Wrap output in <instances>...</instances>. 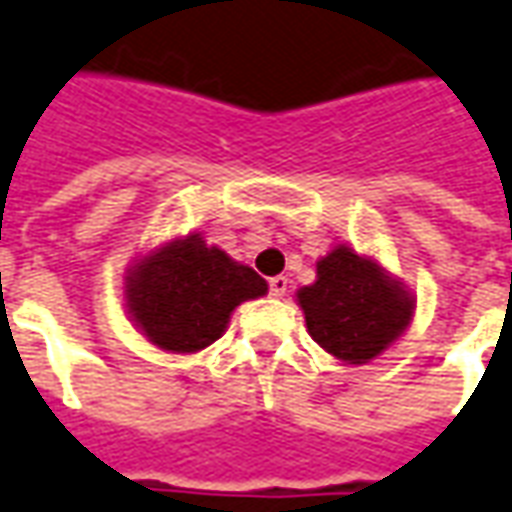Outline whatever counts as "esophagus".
<instances>
[{
    "label": "esophagus",
    "mask_w": 512,
    "mask_h": 512,
    "mask_svg": "<svg viewBox=\"0 0 512 512\" xmlns=\"http://www.w3.org/2000/svg\"><path fill=\"white\" fill-rule=\"evenodd\" d=\"M285 291H288V277H283V274L271 277V280H269V294H271V297H285Z\"/></svg>",
    "instance_id": "obj_1"
}]
</instances>
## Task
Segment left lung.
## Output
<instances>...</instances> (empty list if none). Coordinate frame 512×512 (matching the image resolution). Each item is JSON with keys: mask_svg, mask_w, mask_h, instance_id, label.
<instances>
[{"mask_svg": "<svg viewBox=\"0 0 512 512\" xmlns=\"http://www.w3.org/2000/svg\"><path fill=\"white\" fill-rule=\"evenodd\" d=\"M297 300L314 342L347 364L381 356L415 314L403 283L347 246L316 263V283L300 288Z\"/></svg>", "mask_w": 512, "mask_h": 512, "instance_id": "8db88e82", "label": "left lung"}]
</instances>
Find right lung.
Segmentation results:
<instances>
[{
	"mask_svg": "<svg viewBox=\"0 0 512 512\" xmlns=\"http://www.w3.org/2000/svg\"><path fill=\"white\" fill-rule=\"evenodd\" d=\"M266 291L269 285L255 269L187 235L128 269L125 308L148 342L170 353H196L221 339L241 302Z\"/></svg>",
	"mask_w": 512,
	"mask_h": 512,
	"instance_id": "right-lung-1",
	"label": "right lung"
}]
</instances>
